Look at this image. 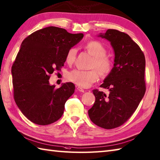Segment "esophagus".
Masks as SVG:
<instances>
[{
  "instance_id": "obj_1",
  "label": "esophagus",
  "mask_w": 160,
  "mask_h": 160,
  "mask_svg": "<svg viewBox=\"0 0 160 160\" xmlns=\"http://www.w3.org/2000/svg\"><path fill=\"white\" fill-rule=\"evenodd\" d=\"M77 90L78 91V92H84V90L82 88V87H77Z\"/></svg>"
}]
</instances>
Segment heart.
<instances>
[{
    "mask_svg": "<svg viewBox=\"0 0 160 160\" xmlns=\"http://www.w3.org/2000/svg\"><path fill=\"white\" fill-rule=\"evenodd\" d=\"M84 48L93 56L92 68H95L103 78L107 77L113 68V62L107 56V50L98 41H89L84 44ZM77 50L71 48L66 56V61L68 64L73 63L76 58ZM99 73L96 69L91 71L73 70L68 75V79L78 86L87 88L99 79Z\"/></svg>",
    "mask_w": 160,
    "mask_h": 160,
    "instance_id": "1",
    "label": "heart"
}]
</instances>
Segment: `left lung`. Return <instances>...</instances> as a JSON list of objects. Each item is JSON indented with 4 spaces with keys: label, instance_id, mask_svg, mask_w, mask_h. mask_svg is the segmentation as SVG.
Listing matches in <instances>:
<instances>
[{
    "label": "left lung",
    "instance_id": "8db88e82",
    "mask_svg": "<svg viewBox=\"0 0 160 160\" xmlns=\"http://www.w3.org/2000/svg\"><path fill=\"white\" fill-rule=\"evenodd\" d=\"M109 41L114 51L112 71L101 86L106 95L93 90L96 101L88 114L93 123L105 129L123 125L132 115L146 92V59L139 46L128 34L109 29L98 35Z\"/></svg>",
    "mask_w": 160,
    "mask_h": 160
}]
</instances>
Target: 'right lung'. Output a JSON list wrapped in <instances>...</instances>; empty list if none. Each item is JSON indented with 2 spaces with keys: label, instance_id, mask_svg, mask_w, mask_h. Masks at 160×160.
<instances>
[{
  "label": "right lung",
  "instance_id": "add662e5",
  "mask_svg": "<svg viewBox=\"0 0 160 160\" xmlns=\"http://www.w3.org/2000/svg\"><path fill=\"white\" fill-rule=\"evenodd\" d=\"M83 37L82 33L71 34L64 28L50 26L35 31L22 42L12 67L14 98L32 123L49 125L63 114L75 85L66 82L56 89L49 83L50 75L60 70L68 51Z\"/></svg>",
  "mask_w": 160,
  "mask_h": 160
}]
</instances>
